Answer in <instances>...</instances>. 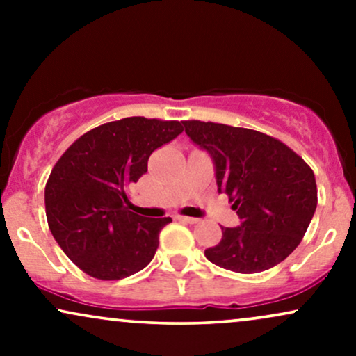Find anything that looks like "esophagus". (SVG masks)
Masks as SVG:
<instances>
[{"mask_svg":"<svg viewBox=\"0 0 356 356\" xmlns=\"http://www.w3.org/2000/svg\"><path fill=\"white\" fill-rule=\"evenodd\" d=\"M175 220H181V222H187V224H195L197 222V219L195 218H187V216H175Z\"/></svg>","mask_w":356,"mask_h":356,"instance_id":"obj_1","label":"esophagus"}]
</instances>
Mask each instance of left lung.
<instances>
[{
	"instance_id": "left-lung-1",
	"label": "left lung",
	"mask_w": 356,
	"mask_h": 356,
	"mask_svg": "<svg viewBox=\"0 0 356 356\" xmlns=\"http://www.w3.org/2000/svg\"><path fill=\"white\" fill-rule=\"evenodd\" d=\"M187 137L211 155L218 191L239 216L222 227L207 259L243 275L266 271L295 251L318 204L314 174L288 145L257 130L214 122H182Z\"/></svg>"
}]
</instances>
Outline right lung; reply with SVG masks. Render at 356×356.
<instances>
[{
    "mask_svg": "<svg viewBox=\"0 0 356 356\" xmlns=\"http://www.w3.org/2000/svg\"><path fill=\"white\" fill-rule=\"evenodd\" d=\"M182 130L175 120L127 117L88 130L58 159L44 187L48 227L81 271L113 281L152 261L159 232L172 219L130 211L127 187Z\"/></svg>",
    "mask_w": 356,
    "mask_h": 356,
    "instance_id": "obj_1",
    "label": "right lung"
}]
</instances>
